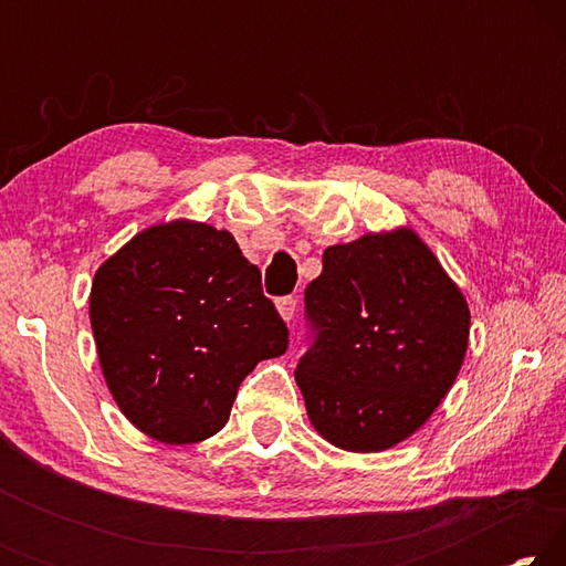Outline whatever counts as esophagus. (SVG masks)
Here are the masks:
<instances>
[{"instance_id":"34e87169","label":"esophagus","mask_w":566,"mask_h":566,"mask_svg":"<svg viewBox=\"0 0 566 566\" xmlns=\"http://www.w3.org/2000/svg\"><path fill=\"white\" fill-rule=\"evenodd\" d=\"M276 312H280V317L284 322H292L294 319V312H296V300H294V296H282V300H276Z\"/></svg>"}]
</instances>
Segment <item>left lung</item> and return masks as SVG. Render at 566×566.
I'll return each mask as SVG.
<instances>
[{
    "label": "left lung",
    "mask_w": 566,
    "mask_h": 566,
    "mask_svg": "<svg viewBox=\"0 0 566 566\" xmlns=\"http://www.w3.org/2000/svg\"><path fill=\"white\" fill-rule=\"evenodd\" d=\"M317 339L296 364L312 427L347 452L411 437L452 389L469 344V304L409 227L324 249L304 292Z\"/></svg>",
    "instance_id": "8db88e82"
}]
</instances>
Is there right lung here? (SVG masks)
Wrapping results in <instances>:
<instances>
[{
	"label": "right lung",
	"instance_id": "obj_1",
	"mask_svg": "<svg viewBox=\"0 0 566 566\" xmlns=\"http://www.w3.org/2000/svg\"><path fill=\"white\" fill-rule=\"evenodd\" d=\"M90 319L114 401L161 444L217 434L244 377L290 342L234 237L191 219L114 252L94 274Z\"/></svg>",
	"mask_w": 566,
	"mask_h": 566
}]
</instances>
